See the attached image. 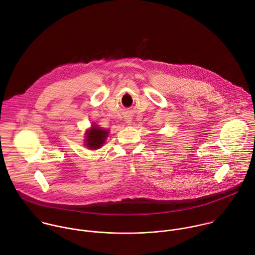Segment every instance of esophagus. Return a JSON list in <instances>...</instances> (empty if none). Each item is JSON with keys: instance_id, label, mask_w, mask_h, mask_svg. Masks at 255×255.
<instances>
[{"instance_id": "1", "label": "esophagus", "mask_w": 255, "mask_h": 255, "mask_svg": "<svg viewBox=\"0 0 255 255\" xmlns=\"http://www.w3.org/2000/svg\"><path fill=\"white\" fill-rule=\"evenodd\" d=\"M127 123H130V120H127Z\"/></svg>"}]
</instances>
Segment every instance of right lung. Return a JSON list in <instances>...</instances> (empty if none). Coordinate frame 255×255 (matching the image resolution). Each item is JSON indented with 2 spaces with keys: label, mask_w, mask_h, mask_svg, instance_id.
Segmentation results:
<instances>
[{
  "label": "right lung",
  "mask_w": 255,
  "mask_h": 255,
  "mask_svg": "<svg viewBox=\"0 0 255 255\" xmlns=\"http://www.w3.org/2000/svg\"><path fill=\"white\" fill-rule=\"evenodd\" d=\"M108 130H103L97 125H92L90 129L86 131L85 145L90 150H96L102 147L108 136Z\"/></svg>",
  "instance_id": "obj_1"
}]
</instances>
